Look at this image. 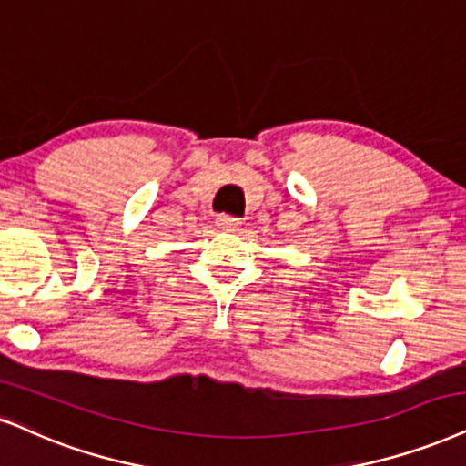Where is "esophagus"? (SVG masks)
<instances>
[{
  "instance_id": "esophagus-1",
  "label": "esophagus",
  "mask_w": 466,
  "mask_h": 466,
  "mask_svg": "<svg viewBox=\"0 0 466 466\" xmlns=\"http://www.w3.org/2000/svg\"><path fill=\"white\" fill-rule=\"evenodd\" d=\"M239 224H242L239 218H233V216H220V218H218V227H220L222 231H227V233L238 231Z\"/></svg>"
}]
</instances>
